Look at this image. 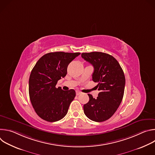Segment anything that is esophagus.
Segmentation results:
<instances>
[{
	"instance_id": "34e87169",
	"label": "esophagus",
	"mask_w": 155,
	"mask_h": 155,
	"mask_svg": "<svg viewBox=\"0 0 155 155\" xmlns=\"http://www.w3.org/2000/svg\"><path fill=\"white\" fill-rule=\"evenodd\" d=\"M81 94V92L80 91H76V94L77 95V96H78L79 94Z\"/></svg>"
}]
</instances>
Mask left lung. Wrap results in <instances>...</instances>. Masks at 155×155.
I'll return each mask as SVG.
<instances>
[{
  "mask_svg": "<svg viewBox=\"0 0 155 155\" xmlns=\"http://www.w3.org/2000/svg\"><path fill=\"white\" fill-rule=\"evenodd\" d=\"M81 57L94 67L93 81L100 93L96 99L88 94L90 101L83 105L85 115L92 121L107 120L117 111L124 95L125 77L118 62L102 52L83 53Z\"/></svg>",
  "mask_w": 155,
  "mask_h": 155,
  "instance_id": "left-lung-1",
  "label": "left lung"
}]
</instances>
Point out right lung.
I'll use <instances>...</instances> for the list:
<instances>
[{
	"mask_svg": "<svg viewBox=\"0 0 155 155\" xmlns=\"http://www.w3.org/2000/svg\"><path fill=\"white\" fill-rule=\"evenodd\" d=\"M80 54L61 51L49 53L35 64L29 77V94L34 110L41 119L54 122L67 114L75 97V91H64L56 85L67 74L70 62Z\"/></svg>",
	"mask_w": 155,
	"mask_h": 155,
	"instance_id": "obj_1",
	"label": "right lung"
}]
</instances>
